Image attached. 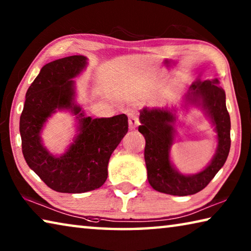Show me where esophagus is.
<instances>
[{"label": "esophagus", "mask_w": 251, "mask_h": 251, "mask_svg": "<svg viewBox=\"0 0 251 251\" xmlns=\"http://www.w3.org/2000/svg\"><path fill=\"white\" fill-rule=\"evenodd\" d=\"M128 124H129V129H135L136 127L139 125V120L138 116L136 114H129L128 116Z\"/></svg>", "instance_id": "34e87169"}]
</instances>
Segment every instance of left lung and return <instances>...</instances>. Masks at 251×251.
Returning <instances> with one entry per match:
<instances>
[{"mask_svg":"<svg viewBox=\"0 0 251 251\" xmlns=\"http://www.w3.org/2000/svg\"><path fill=\"white\" fill-rule=\"evenodd\" d=\"M185 104L202 108L214 124L218 139L214 158L203 171L193 175H182L171 161L169 152L176 133L175 109L146 107L139 116L142 125L138 130L146 141L144 156L148 181L157 192L174 196L194 195L205 188L226 163L230 150V116L219 80L197 79L186 94Z\"/></svg>","mask_w":251,"mask_h":251,"instance_id":"obj_1","label":"left lung"}]
</instances>
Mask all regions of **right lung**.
<instances>
[{
    "mask_svg": "<svg viewBox=\"0 0 251 251\" xmlns=\"http://www.w3.org/2000/svg\"><path fill=\"white\" fill-rule=\"evenodd\" d=\"M87 65L83 55L53 61L42 67L25 96L20 118L22 151L28 167L50 188L80 194L100 188L107 179L112 152L128 130L125 114L109 118L85 116L75 103L73 80ZM59 109L71 110L78 120V135L64 154L55 156L43 146L40 131Z\"/></svg>",
    "mask_w": 251,
    "mask_h": 251,
    "instance_id": "obj_1",
    "label": "right lung"
}]
</instances>
